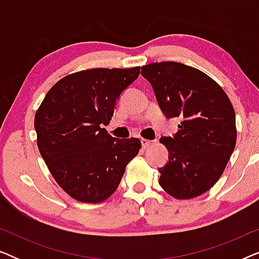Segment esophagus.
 <instances>
[{
  "label": "esophagus",
  "instance_id": "esophagus-1",
  "mask_svg": "<svg viewBox=\"0 0 259 259\" xmlns=\"http://www.w3.org/2000/svg\"><path fill=\"white\" fill-rule=\"evenodd\" d=\"M141 141V146H143L144 148H147V147H150L152 144H153V141H151V140H147V139H141L140 140Z\"/></svg>",
  "mask_w": 259,
  "mask_h": 259
}]
</instances>
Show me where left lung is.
Listing matches in <instances>:
<instances>
[{"mask_svg":"<svg viewBox=\"0 0 259 259\" xmlns=\"http://www.w3.org/2000/svg\"><path fill=\"white\" fill-rule=\"evenodd\" d=\"M166 118H179L178 132L161 137L168 161L158 168L159 184L177 199H191L211 189L236 146V115L219 84L199 69L180 62L141 67Z\"/></svg>","mask_w":259,"mask_h":259,"instance_id":"obj_1","label":"left lung"}]
</instances>
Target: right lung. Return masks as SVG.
<instances>
[{"label": "right lung", "instance_id": "obj_1", "mask_svg": "<svg viewBox=\"0 0 259 259\" xmlns=\"http://www.w3.org/2000/svg\"><path fill=\"white\" fill-rule=\"evenodd\" d=\"M139 74L140 67L81 70L58 81L38 107L34 121L38 151L74 199L95 204L111 197L139 152L138 138L116 139L102 128Z\"/></svg>", "mask_w": 259, "mask_h": 259}]
</instances>
